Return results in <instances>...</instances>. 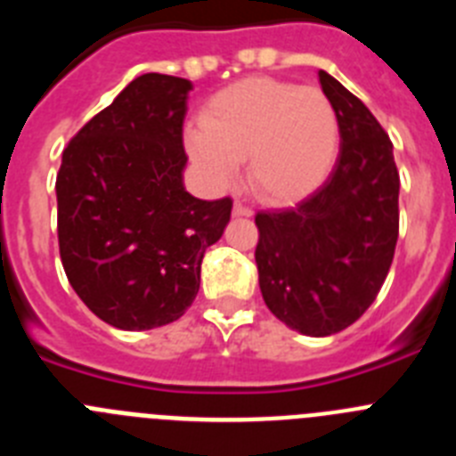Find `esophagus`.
Returning a JSON list of instances; mask_svg holds the SVG:
<instances>
[{
	"label": "esophagus",
	"mask_w": 456,
	"mask_h": 456,
	"mask_svg": "<svg viewBox=\"0 0 456 456\" xmlns=\"http://www.w3.org/2000/svg\"><path fill=\"white\" fill-rule=\"evenodd\" d=\"M232 215H235V216H251L253 209L248 208L247 203H241V200H235V205H232Z\"/></svg>",
	"instance_id": "obj_1"
}]
</instances>
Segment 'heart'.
<instances>
[{
	"instance_id": "heart-1",
	"label": "heart",
	"mask_w": 456,
	"mask_h": 456,
	"mask_svg": "<svg viewBox=\"0 0 456 456\" xmlns=\"http://www.w3.org/2000/svg\"><path fill=\"white\" fill-rule=\"evenodd\" d=\"M338 114L324 91L248 77L215 93L203 125L184 134L187 152L209 184L235 183L241 157L263 199L289 203L329 175L338 152Z\"/></svg>"
}]
</instances>
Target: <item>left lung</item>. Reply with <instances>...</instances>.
<instances>
[{
  "mask_svg": "<svg viewBox=\"0 0 456 456\" xmlns=\"http://www.w3.org/2000/svg\"><path fill=\"white\" fill-rule=\"evenodd\" d=\"M320 84L338 114L336 167L301 203L256 215L265 304L315 338L347 329L372 305L400 235V173L388 134L329 72L320 70Z\"/></svg>",
  "mask_w": 456,
  "mask_h": 456,
  "instance_id": "8db88e82",
  "label": "left lung"
}]
</instances>
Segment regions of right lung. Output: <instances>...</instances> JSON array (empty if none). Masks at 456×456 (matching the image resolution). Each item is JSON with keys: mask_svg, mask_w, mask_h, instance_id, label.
<instances>
[{"mask_svg": "<svg viewBox=\"0 0 456 456\" xmlns=\"http://www.w3.org/2000/svg\"><path fill=\"white\" fill-rule=\"evenodd\" d=\"M189 91L183 77H136L72 136L56 173L68 281L91 313L123 331L184 315L205 251L231 221L228 196L193 199L183 184Z\"/></svg>", "mask_w": 456, "mask_h": 456, "instance_id": "1", "label": "right lung"}]
</instances>
